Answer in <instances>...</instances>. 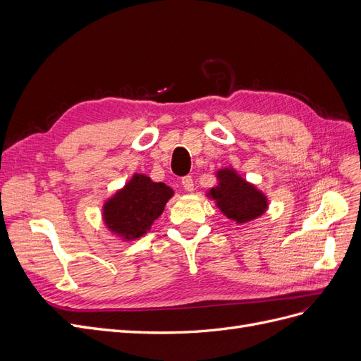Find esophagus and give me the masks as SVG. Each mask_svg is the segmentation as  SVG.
Wrapping results in <instances>:
<instances>
[{"label": "esophagus", "instance_id": "34e87169", "mask_svg": "<svg viewBox=\"0 0 361 361\" xmlns=\"http://www.w3.org/2000/svg\"><path fill=\"white\" fill-rule=\"evenodd\" d=\"M182 187L185 191H192L194 190V180L191 176L182 178Z\"/></svg>", "mask_w": 361, "mask_h": 361}]
</instances>
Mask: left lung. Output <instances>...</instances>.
<instances>
[{
    "label": "left lung",
    "instance_id": "obj_1",
    "mask_svg": "<svg viewBox=\"0 0 361 361\" xmlns=\"http://www.w3.org/2000/svg\"><path fill=\"white\" fill-rule=\"evenodd\" d=\"M218 179L220 183L209 191V195L227 218L236 223H247L265 212V195L239 178L233 170L218 171Z\"/></svg>",
    "mask_w": 361,
    "mask_h": 361
}]
</instances>
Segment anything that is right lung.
I'll list each match as a JSON object with an SVG mask.
<instances>
[{
  "mask_svg": "<svg viewBox=\"0 0 361 361\" xmlns=\"http://www.w3.org/2000/svg\"><path fill=\"white\" fill-rule=\"evenodd\" d=\"M171 195L173 190L166 183L135 174L122 191L105 203L104 220L114 233L135 239L149 231Z\"/></svg>",
  "mask_w": 361,
  "mask_h": 361,
  "instance_id": "obj_1",
  "label": "right lung"
}]
</instances>
